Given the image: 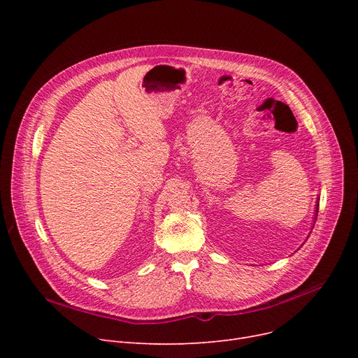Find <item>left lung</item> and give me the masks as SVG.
<instances>
[{"label": "left lung", "instance_id": "1", "mask_svg": "<svg viewBox=\"0 0 358 358\" xmlns=\"http://www.w3.org/2000/svg\"><path fill=\"white\" fill-rule=\"evenodd\" d=\"M317 206H319V204H317Z\"/></svg>", "mask_w": 358, "mask_h": 358}]
</instances>
